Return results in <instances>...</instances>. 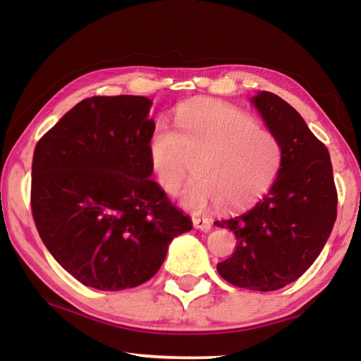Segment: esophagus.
<instances>
[{
  "instance_id": "obj_1",
  "label": "esophagus",
  "mask_w": 361,
  "mask_h": 361,
  "mask_svg": "<svg viewBox=\"0 0 361 361\" xmlns=\"http://www.w3.org/2000/svg\"><path fill=\"white\" fill-rule=\"evenodd\" d=\"M192 224H194V228L199 231H210L212 229V223L209 218L195 216V218H192Z\"/></svg>"
}]
</instances>
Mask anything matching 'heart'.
Listing matches in <instances>:
<instances>
[{
    "instance_id": "1",
    "label": "heart",
    "mask_w": 361,
    "mask_h": 361,
    "mask_svg": "<svg viewBox=\"0 0 361 361\" xmlns=\"http://www.w3.org/2000/svg\"><path fill=\"white\" fill-rule=\"evenodd\" d=\"M175 127L157 122L149 137V157L159 186L172 195L194 164L195 178L181 195L185 209L199 213L218 204L247 209L276 183L282 143L239 108L205 100L186 103L176 109Z\"/></svg>"
}]
</instances>
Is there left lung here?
I'll list each match as a JSON object with an SVG mask.
<instances>
[{"instance_id":"obj_1","label":"left lung","mask_w":361,"mask_h":361,"mask_svg":"<svg viewBox=\"0 0 361 361\" xmlns=\"http://www.w3.org/2000/svg\"><path fill=\"white\" fill-rule=\"evenodd\" d=\"M252 103L282 143L283 161L269 194L252 210L215 221L237 239L234 253L216 269L239 288L274 291L298 280L320 255L336 221L338 192L326 146L301 114L266 90Z\"/></svg>"}]
</instances>
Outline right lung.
Listing matches in <instances>:
<instances>
[{
    "label": "right lung",
    "mask_w": 361,
    "mask_h": 361,
    "mask_svg": "<svg viewBox=\"0 0 361 361\" xmlns=\"http://www.w3.org/2000/svg\"><path fill=\"white\" fill-rule=\"evenodd\" d=\"M151 100L90 97L36 143L32 213L41 240L85 286L119 291L154 276L192 221L149 176Z\"/></svg>",
    "instance_id": "1"
}]
</instances>
